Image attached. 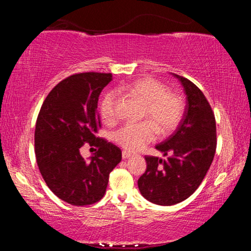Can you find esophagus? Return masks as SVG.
Masks as SVG:
<instances>
[{
	"label": "esophagus",
	"instance_id": "esophagus-1",
	"mask_svg": "<svg viewBox=\"0 0 251 251\" xmlns=\"http://www.w3.org/2000/svg\"><path fill=\"white\" fill-rule=\"evenodd\" d=\"M131 156V154H130V152H128V151H123L122 152V157H123V158H124V159H127V158H129V157Z\"/></svg>",
	"mask_w": 251,
	"mask_h": 251
}]
</instances>
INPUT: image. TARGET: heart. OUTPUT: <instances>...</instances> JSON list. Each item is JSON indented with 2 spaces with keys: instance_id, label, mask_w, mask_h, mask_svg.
Returning a JSON list of instances; mask_svg holds the SVG:
<instances>
[{
  "instance_id": "1",
  "label": "heart",
  "mask_w": 251,
  "mask_h": 251,
  "mask_svg": "<svg viewBox=\"0 0 251 251\" xmlns=\"http://www.w3.org/2000/svg\"><path fill=\"white\" fill-rule=\"evenodd\" d=\"M118 91L128 92L144 104L142 120L137 124H126L114 131L113 139L118 146L128 151H137L155 141L157 133L168 135L184 115V100L175 92L154 78L136 79ZM100 114L103 121L112 123L117 117V93L108 91L100 101Z\"/></svg>"
}]
</instances>
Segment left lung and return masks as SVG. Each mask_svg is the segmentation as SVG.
Segmentation results:
<instances>
[{"label":"left lung","instance_id":"obj_1","mask_svg":"<svg viewBox=\"0 0 251 251\" xmlns=\"http://www.w3.org/2000/svg\"><path fill=\"white\" fill-rule=\"evenodd\" d=\"M187 95L179 126L156 145L167 159L145 156L147 168L138 179L139 192L156 205L172 206L188 198L205 178L217 147L216 121L209 101L189 79L174 74Z\"/></svg>","mask_w":251,"mask_h":251}]
</instances>
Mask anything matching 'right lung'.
Listing matches in <instances>:
<instances>
[{
  "mask_svg": "<svg viewBox=\"0 0 251 251\" xmlns=\"http://www.w3.org/2000/svg\"><path fill=\"white\" fill-rule=\"evenodd\" d=\"M110 73L85 72L61 80L46 96L34 134L36 163L49 188L62 201L87 206L104 197L109 173L122 151L96 137L100 128L97 103ZM87 142L98 150L90 162L80 156Z\"/></svg>",
  "mask_w": 251,
  "mask_h": 251,
  "instance_id": "right-lung-1",
  "label": "right lung"
}]
</instances>
